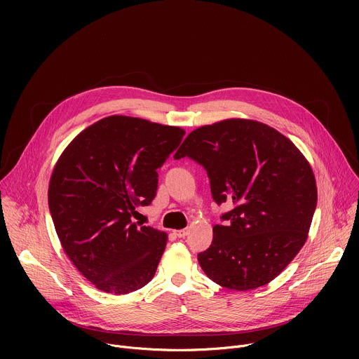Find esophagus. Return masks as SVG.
Returning a JSON list of instances; mask_svg holds the SVG:
<instances>
[{
	"label": "esophagus",
	"instance_id": "obj_1",
	"mask_svg": "<svg viewBox=\"0 0 359 359\" xmlns=\"http://www.w3.org/2000/svg\"><path fill=\"white\" fill-rule=\"evenodd\" d=\"M175 234L179 237V238H184L187 234H189V229H182V230H176Z\"/></svg>",
	"mask_w": 359,
	"mask_h": 359
}]
</instances>
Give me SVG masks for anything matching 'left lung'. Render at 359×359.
Segmentation results:
<instances>
[{
	"label": "left lung",
	"instance_id": "obj_1",
	"mask_svg": "<svg viewBox=\"0 0 359 359\" xmlns=\"http://www.w3.org/2000/svg\"><path fill=\"white\" fill-rule=\"evenodd\" d=\"M190 158L210 179L213 200L234 209L197 254L206 276L247 291L274 280L309 236L317 208L313 169L284 135L257 121L226 119L193 130L175 159Z\"/></svg>",
	"mask_w": 359,
	"mask_h": 359
}]
</instances>
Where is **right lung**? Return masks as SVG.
Here are the masks:
<instances>
[{"instance_id":"obj_1","label":"right lung","mask_w":359,"mask_h":359,"mask_svg":"<svg viewBox=\"0 0 359 359\" xmlns=\"http://www.w3.org/2000/svg\"><path fill=\"white\" fill-rule=\"evenodd\" d=\"M184 133L114 115L82 130L62 151L49 180V212L64 251L96 288L128 294L155 276L168 234L132 216L155 198L158 169Z\"/></svg>"}]
</instances>
